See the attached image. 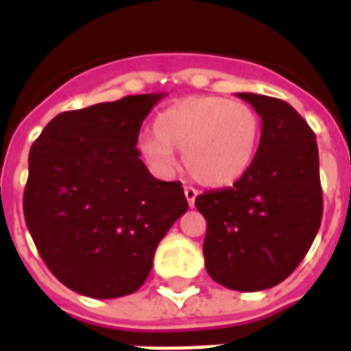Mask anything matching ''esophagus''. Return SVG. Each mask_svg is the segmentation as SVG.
<instances>
[{
    "label": "esophagus",
    "instance_id": "1",
    "mask_svg": "<svg viewBox=\"0 0 351 351\" xmlns=\"http://www.w3.org/2000/svg\"><path fill=\"white\" fill-rule=\"evenodd\" d=\"M184 193H186V199H188V205L195 206V197H197L199 191L193 188V186H186L184 188Z\"/></svg>",
    "mask_w": 351,
    "mask_h": 351
}]
</instances>
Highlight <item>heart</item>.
<instances>
[{
  "mask_svg": "<svg viewBox=\"0 0 351 351\" xmlns=\"http://www.w3.org/2000/svg\"><path fill=\"white\" fill-rule=\"evenodd\" d=\"M261 122L244 101L221 95H193L165 108L154 120V133H145L137 148L158 173L175 171V150L184 165L205 186H229L243 178L258 154Z\"/></svg>",
  "mask_w": 351,
  "mask_h": 351,
  "instance_id": "obj_1",
  "label": "heart"
}]
</instances>
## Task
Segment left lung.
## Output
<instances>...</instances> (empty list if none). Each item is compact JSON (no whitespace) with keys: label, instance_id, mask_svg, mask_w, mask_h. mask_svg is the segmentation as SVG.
Returning <instances> with one entry per match:
<instances>
[{"label":"left lung","instance_id":"1","mask_svg":"<svg viewBox=\"0 0 351 351\" xmlns=\"http://www.w3.org/2000/svg\"><path fill=\"white\" fill-rule=\"evenodd\" d=\"M261 116L248 173L233 186L195 197L206 220L203 244L210 278L235 291L276 286L297 269L324 214L314 131L286 101L237 93Z\"/></svg>","mask_w":351,"mask_h":351}]
</instances>
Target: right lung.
I'll use <instances>...</instances> for the list:
<instances>
[{
    "instance_id": "add662e5",
    "label": "right lung",
    "mask_w": 351,
    "mask_h": 351,
    "mask_svg": "<svg viewBox=\"0 0 351 351\" xmlns=\"http://www.w3.org/2000/svg\"><path fill=\"white\" fill-rule=\"evenodd\" d=\"M161 97L62 112L29 150L26 226L50 272L77 293L137 291L160 241L188 210L182 184L154 178L138 158V131Z\"/></svg>"
}]
</instances>
